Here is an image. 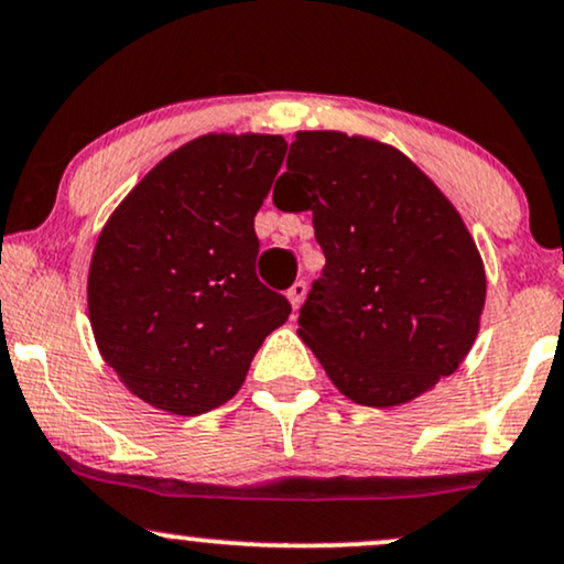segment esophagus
I'll use <instances>...</instances> for the list:
<instances>
[{"label":"esophagus","mask_w":564,"mask_h":564,"mask_svg":"<svg viewBox=\"0 0 564 564\" xmlns=\"http://www.w3.org/2000/svg\"><path fill=\"white\" fill-rule=\"evenodd\" d=\"M286 296H289V302H291V307H294V312L302 307V302H304V296H307V283L304 281H296L294 286H291L289 291H286Z\"/></svg>","instance_id":"34e87169"}]
</instances>
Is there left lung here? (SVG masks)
<instances>
[{"label":"left lung","mask_w":564,"mask_h":564,"mask_svg":"<svg viewBox=\"0 0 564 564\" xmlns=\"http://www.w3.org/2000/svg\"><path fill=\"white\" fill-rule=\"evenodd\" d=\"M273 205L312 213L325 268L300 338L344 397L397 406L459 368L480 328L486 270L415 162L365 135L300 131Z\"/></svg>","instance_id":"8db88e82"}]
</instances>
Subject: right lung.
I'll list each match as a JSON object with an SVG mask.
<instances>
[{"instance_id": "add662e5", "label": "right lung", "mask_w": 564, "mask_h": 564, "mask_svg": "<svg viewBox=\"0 0 564 564\" xmlns=\"http://www.w3.org/2000/svg\"><path fill=\"white\" fill-rule=\"evenodd\" d=\"M283 135L207 133L160 160L101 228L88 268L99 355L141 402L202 415L226 404L286 296L254 273V215Z\"/></svg>"}]
</instances>
